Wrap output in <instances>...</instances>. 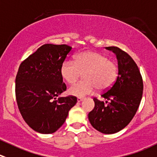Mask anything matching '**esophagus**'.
<instances>
[{
	"instance_id": "esophagus-1",
	"label": "esophagus",
	"mask_w": 157,
	"mask_h": 157,
	"mask_svg": "<svg viewBox=\"0 0 157 157\" xmlns=\"http://www.w3.org/2000/svg\"><path fill=\"white\" fill-rule=\"evenodd\" d=\"M83 100V97H78V98H77V102H81Z\"/></svg>"
}]
</instances>
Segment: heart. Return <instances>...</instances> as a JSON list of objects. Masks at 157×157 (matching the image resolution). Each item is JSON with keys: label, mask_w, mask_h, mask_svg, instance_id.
<instances>
[{"label": "heart", "mask_w": 157, "mask_h": 157, "mask_svg": "<svg viewBox=\"0 0 157 157\" xmlns=\"http://www.w3.org/2000/svg\"><path fill=\"white\" fill-rule=\"evenodd\" d=\"M63 80L71 84L83 75V81L72 85L68 94L77 97L90 95L96 89L105 91L115 83L117 67L106 56L95 51H84L75 56L74 61L65 60L60 67Z\"/></svg>", "instance_id": "1"}]
</instances>
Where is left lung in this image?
<instances>
[{"label":"left lung","mask_w":157,"mask_h":157,"mask_svg":"<svg viewBox=\"0 0 157 157\" xmlns=\"http://www.w3.org/2000/svg\"><path fill=\"white\" fill-rule=\"evenodd\" d=\"M106 49L117 56L118 76L114 84L101 95L106 100V105L94 99L95 106L88 114V119L99 132L113 134L127 127L136 114L142 99L144 83L137 65L128 54L117 47Z\"/></svg>","instance_id":"8db88e82"}]
</instances>
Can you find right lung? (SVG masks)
<instances>
[{"instance_id":"right-lung-1","label":"right lung","mask_w":157,"mask_h":157,"mask_svg":"<svg viewBox=\"0 0 157 157\" xmlns=\"http://www.w3.org/2000/svg\"><path fill=\"white\" fill-rule=\"evenodd\" d=\"M71 50L66 44H46L19 67L15 80L17 103L24 121L38 133L57 131L77 103L74 96L57 99L67 89L60 67Z\"/></svg>"}]
</instances>
